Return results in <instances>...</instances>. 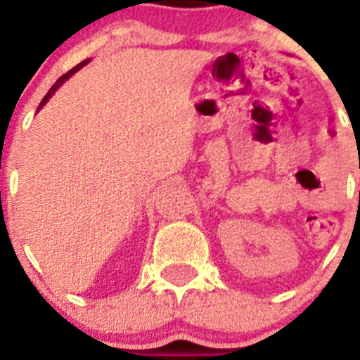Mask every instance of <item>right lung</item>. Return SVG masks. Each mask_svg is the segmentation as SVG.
<instances>
[{
  "mask_svg": "<svg viewBox=\"0 0 360 360\" xmlns=\"http://www.w3.org/2000/svg\"><path fill=\"white\" fill-rule=\"evenodd\" d=\"M86 63H90V59H86V61L79 63V65H77V66H73V68H72V70H70V72H66V73H65V75H61V77L57 79V81H56V84H53V86H52V88H50V90H49V94H46V95H44V97H43V101H41V104H39V108H37V110H41V108H43V106H44V104L49 103V98H50V97H52V95H53V94H56V90H57V88H59V86H61V84H63V82H65V81H66V79H68V77H72L73 73L77 72V70H81V68H82V66H84V65H86Z\"/></svg>",
  "mask_w": 360,
  "mask_h": 360,
  "instance_id": "1",
  "label": "right lung"
}]
</instances>
